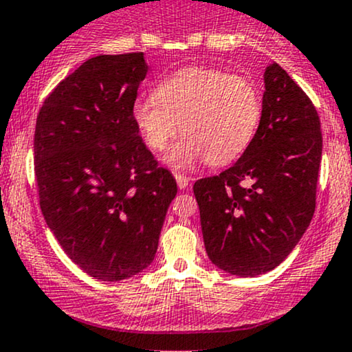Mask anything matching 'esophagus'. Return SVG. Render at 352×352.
<instances>
[{"label": "esophagus", "mask_w": 352, "mask_h": 352, "mask_svg": "<svg viewBox=\"0 0 352 352\" xmlns=\"http://www.w3.org/2000/svg\"><path fill=\"white\" fill-rule=\"evenodd\" d=\"M175 180H177V185H179V188H180V190L187 188V187H188V184H190V179H188V177L180 175V173H175Z\"/></svg>", "instance_id": "34e87169"}]
</instances>
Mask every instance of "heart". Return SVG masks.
<instances>
[{"label": "heart", "mask_w": 352, "mask_h": 352, "mask_svg": "<svg viewBox=\"0 0 352 352\" xmlns=\"http://www.w3.org/2000/svg\"><path fill=\"white\" fill-rule=\"evenodd\" d=\"M132 117L153 152H162L179 129L185 132L167 153L172 167L190 168L205 159L225 165L252 144L261 99L252 80L241 76L185 67L164 79L155 94L135 100Z\"/></svg>", "instance_id": "1"}]
</instances>
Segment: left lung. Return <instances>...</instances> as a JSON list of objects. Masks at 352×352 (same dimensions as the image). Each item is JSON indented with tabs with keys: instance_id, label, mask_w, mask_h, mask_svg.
Instances as JSON below:
<instances>
[{
	"instance_id": "8db88e82",
	"label": "left lung",
	"mask_w": 352,
	"mask_h": 352,
	"mask_svg": "<svg viewBox=\"0 0 352 352\" xmlns=\"http://www.w3.org/2000/svg\"><path fill=\"white\" fill-rule=\"evenodd\" d=\"M321 152L316 107L280 64H270L252 144L233 167L193 185L213 265L258 276L293 252L316 207Z\"/></svg>"
}]
</instances>
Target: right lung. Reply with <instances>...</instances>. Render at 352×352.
I'll list each match as a JSON object with an SVG mask.
<instances>
[{"instance_id":"1","label":"right lung","mask_w":352,"mask_h":352,"mask_svg":"<svg viewBox=\"0 0 352 352\" xmlns=\"http://www.w3.org/2000/svg\"><path fill=\"white\" fill-rule=\"evenodd\" d=\"M144 52L96 56L39 109V205L64 253L89 276L120 281L155 258L177 184L145 147L132 117L147 76Z\"/></svg>"}]
</instances>
